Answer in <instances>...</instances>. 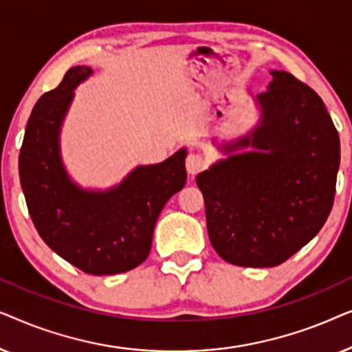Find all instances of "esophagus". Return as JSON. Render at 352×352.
I'll list each match as a JSON object with an SVG mask.
<instances>
[{
	"mask_svg": "<svg viewBox=\"0 0 352 352\" xmlns=\"http://www.w3.org/2000/svg\"><path fill=\"white\" fill-rule=\"evenodd\" d=\"M205 165H206L205 158L201 157V155H199V153H189V157L186 158L187 173H189V175H192V176L197 175V173L204 170Z\"/></svg>",
	"mask_w": 352,
	"mask_h": 352,
	"instance_id": "34e87169",
	"label": "esophagus"
}]
</instances>
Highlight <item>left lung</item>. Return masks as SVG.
I'll return each mask as SVG.
<instances>
[{
    "mask_svg": "<svg viewBox=\"0 0 352 352\" xmlns=\"http://www.w3.org/2000/svg\"><path fill=\"white\" fill-rule=\"evenodd\" d=\"M258 123L224 141L226 158L197 176L210 242L224 261L274 267L319 234L335 199L340 136L314 89L271 70Z\"/></svg>",
    "mask_w": 352,
    "mask_h": 352,
    "instance_id": "8db88e82",
    "label": "left lung"
}]
</instances>
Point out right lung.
<instances>
[{
    "label": "right lung",
    "instance_id": "right-lung-1",
    "mask_svg": "<svg viewBox=\"0 0 352 352\" xmlns=\"http://www.w3.org/2000/svg\"><path fill=\"white\" fill-rule=\"evenodd\" d=\"M93 75L76 65L43 94L28 118L19 175L28 213L47 247L80 271L113 276L138 267L151 253L163 206L186 186L187 148L155 165H139L109 189H85L62 160L60 131L74 91Z\"/></svg>",
    "mask_w": 352,
    "mask_h": 352
}]
</instances>
